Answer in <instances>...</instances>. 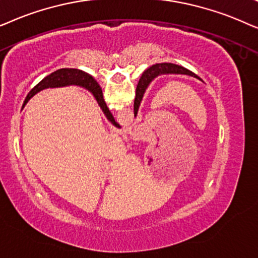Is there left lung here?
Instances as JSON below:
<instances>
[{"mask_svg":"<svg viewBox=\"0 0 258 258\" xmlns=\"http://www.w3.org/2000/svg\"><path fill=\"white\" fill-rule=\"evenodd\" d=\"M165 74H183V75H190V77H194L198 80L202 81V79L198 77L197 74L192 73L191 71L186 70V68L178 66V64L174 63H156L153 64L152 67L147 68V70L144 72L142 77H140V80L138 82V86H137V92H136V99H135V115L138 114V109L140 106V102L143 100L144 94H145L147 87H149L151 82H152L154 79L159 77V75H165Z\"/></svg>","mask_w":258,"mask_h":258,"instance_id":"1","label":"left lung"}]
</instances>
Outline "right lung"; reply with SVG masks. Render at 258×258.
I'll return each mask as SVG.
<instances>
[{"instance_id": "add662e5", "label": "right lung", "mask_w": 258, "mask_h": 258, "mask_svg": "<svg viewBox=\"0 0 258 258\" xmlns=\"http://www.w3.org/2000/svg\"><path fill=\"white\" fill-rule=\"evenodd\" d=\"M70 85H77V86H81L86 89H88L93 97L97 100L98 105L100 106L101 111L104 112V114L107 120L111 123H113L114 126H119L116 121L113 118L112 113L109 112V109L106 105V102L104 100V95H102V91L101 87L99 86V84L95 81V79L89 75L88 73H86L84 71L80 70H74V68H62V70H57L54 73H51L49 75H47L46 78L42 79L39 84H37L35 87H34L32 91L29 92V94L27 95L26 100H25V106L28 100L32 97H34L36 93H39L40 91L46 88H54V87H63V86H70Z\"/></svg>"}]
</instances>
